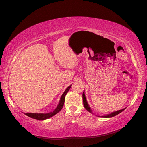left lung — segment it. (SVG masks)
Returning <instances> with one entry per match:
<instances>
[{"label": "left lung", "instance_id": "obj_1", "mask_svg": "<svg viewBox=\"0 0 147 147\" xmlns=\"http://www.w3.org/2000/svg\"><path fill=\"white\" fill-rule=\"evenodd\" d=\"M83 105H84V108H85L89 112H90L91 113H93L92 112V110L91 109V107H90V105H89L88 102L86 100V96H85V94H84V91H83ZM126 109V108H124L123 109H121V110H117V111H115V112H112L110 113L109 114H107V115H104V116H97V117H102V118H111V117H113L115 116H116V115H118L119 113H120L121 112H122L123 110H124Z\"/></svg>", "mask_w": 147, "mask_h": 147}]
</instances>
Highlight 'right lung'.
I'll return each mask as SVG.
<instances>
[{
	"mask_svg": "<svg viewBox=\"0 0 147 147\" xmlns=\"http://www.w3.org/2000/svg\"><path fill=\"white\" fill-rule=\"evenodd\" d=\"M71 86H72V84L66 88V90L64 92L63 95H62L61 97V99L59 102L58 105H57L56 108L53 110V112H51L50 113H24L30 118L37 119V120H45L51 118L53 116H54V115L57 114L62 109H63L64 102H65V96L67 93L68 91H69V90L71 88Z\"/></svg>",
	"mask_w": 147,
	"mask_h": 147,
	"instance_id": "right-lung-1",
	"label": "right lung"
}]
</instances>
